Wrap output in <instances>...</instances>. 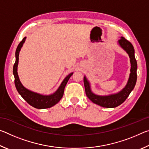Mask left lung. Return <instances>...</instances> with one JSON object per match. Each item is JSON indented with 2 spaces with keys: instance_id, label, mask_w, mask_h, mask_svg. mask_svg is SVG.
<instances>
[{
  "instance_id": "1",
  "label": "left lung",
  "mask_w": 149,
  "mask_h": 149,
  "mask_svg": "<svg viewBox=\"0 0 149 149\" xmlns=\"http://www.w3.org/2000/svg\"><path fill=\"white\" fill-rule=\"evenodd\" d=\"M118 44L122 49L125 50L128 54L130 58L131 70L129 79L127 84L123 89L119 93L116 94L110 95L108 96H100L95 95L91 91L89 81L87 79L86 77L84 78V82L85 85V93L87 97L96 104L105 108H115L125 101L126 99L130 95L137 81V64L135 57V50L132 44L125 39L124 37H122L120 40H118Z\"/></svg>"
}]
</instances>
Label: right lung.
Returning a JSON list of instances; mask_svg holds the SVG:
<instances>
[{
	"instance_id": "1",
	"label": "right lung",
	"mask_w": 149,
	"mask_h": 149,
	"mask_svg": "<svg viewBox=\"0 0 149 149\" xmlns=\"http://www.w3.org/2000/svg\"><path fill=\"white\" fill-rule=\"evenodd\" d=\"M26 37L22 39V41L19 42L16 50V62H15L13 67V74L14 75V83L16 85V88L19 93V94L22 96V97L29 104L32 106L33 107L38 109H44L53 107L54 105L57 104L60 99H62L64 95V88L65 85L68 81L70 77L72 76L73 73L70 74L65 77L63 80L61 85H60L58 89L53 94L50 95H42L39 93L31 91L26 89L23 86L22 83L20 82L18 74H17V65H18L19 60V53L21 48L23 46V44L26 41Z\"/></svg>"
}]
</instances>
